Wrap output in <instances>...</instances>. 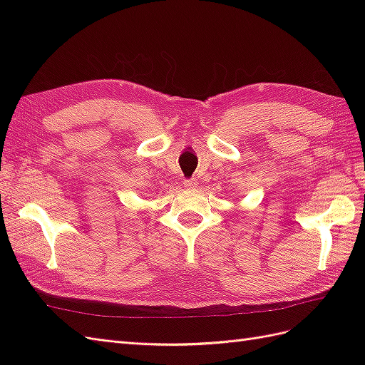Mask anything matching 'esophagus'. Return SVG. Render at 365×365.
I'll return each mask as SVG.
<instances>
[{
    "instance_id": "obj_1",
    "label": "esophagus",
    "mask_w": 365,
    "mask_h": 365,
    "mask_svg": "<svg viewBox=\"0 0 365 365\" xmlns=\"http://www.w3.org/2000/svg\"><path fill=\"white\" fill-rule=\"evenodd\" d=\"M184 185L187 187V189H195V187L197 185V182H196V180H185Z\"/></svg>"
}]
</instances>
